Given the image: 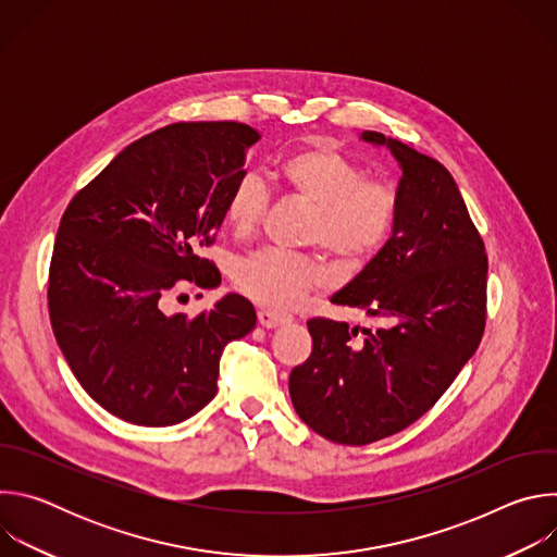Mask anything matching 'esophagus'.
<instances>
[{"label": "esophagus", "instance_id": "1", "mask_svg": "<svg viewBox=\"0 0 557 557\" xmlns=\"http://www.w3.org/2000/svg\"><path fill=\"white\" fill-rule=\"evenodd\" d=\"M258 322H260V326H264V329H277V326H284V324L290 322V314L262 308V310H258Z\"/></svg>", "mask_w": 557, "mask_h": 557}]
</instances>
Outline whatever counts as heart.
I'll use <instances>...</instances> for the list:
<instances>
[{"instance_id": "heart-1", "label": "heart", "mask_w": 557, "mask_h": 557, "mask_svg": "<svg viewBox=\"0 0 557 557\" xmlns=\"http://www.w3.org/2000/svg\"><path fill=\"white\" fill-rule=\"evenodd\" d=\"M288 194L308 202L306 240L324 245L346 264L370 260L387 240L396 215L392 187L366 181L352 158L329 143H312L288 153L277 168ZM269 194L264 183L245 174L224 200V218L237 237H249L264 220ZM235 286L262 306L288 308L310 288L329 282L326 267L299 253L262 249L235 267Z\"/></svg>"}]
</instances>
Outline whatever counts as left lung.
Instances as JSON below:
<instances>
[{
    "mask_svg": "<svg viewBox=\"0 0 557 557\" xmlns=\"http://www.w3.org/2000/svg\"><path fill=\"white\" fill-rule=\"evenodd\" d=\"M363 143L399 163L389 240L331 301L385 329L308 320L310 357L288 376L299 419L342 445H368L421 419L471 359L485 329L487 256L451 174L379 132Z\"/></svg>",
    "mask_w": 557,
    "mask_h": 557,
    "instance_id": "1",
    "label": "left lung"
}]
</instances>
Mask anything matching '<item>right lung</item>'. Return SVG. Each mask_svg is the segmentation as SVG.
<instances>
[{"label":"right lung","mask_w":557,"mask_h":557,"mask_svg":"<svg viewBox=\"0 0 557 557\" xmlns=\"http://www.w3.org/2000/svg\"><path fill=\"white\" fill-rule=\"evenodd\" d=\"M258 138L228 121L156 129L116 153L61 218L52 331L78 383L127 423L165 428L200 412L215 396L224 346L256 329L253 304L237 293L196 317L161 306L176 284H220L200 251Z\"/></svg>","instance_id":"obj_1"}]
</instances>
